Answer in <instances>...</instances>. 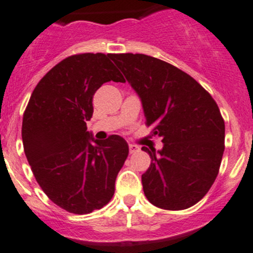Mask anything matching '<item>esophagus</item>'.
Returning a JSON list of instances; mask_svg holds the SVG:
<instances>
[{
    "label": "esophagus",
    "instance_id": "1",
    "mask_svg": "<svg viewBox=\"0 0 253 253\" xmlns=\"http://www.w3.org/2000/svg\"><path fill=\"white\" fill-rule=\"evenodd\" d=\"M129 153L131 154H133V153H135V151H138L139 150V148L137 147V145H134V144H129Z\"/></svg>",
    "mask_w": 253,
    "mask_h": 253
}]
</instances>
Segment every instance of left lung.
<instances>
[{
	"label": "left lung",
	"mask_w": 253,
	"mask_h": 253,
	"mask_svg": "<svg viewBox=\"0 0 253 253\" xmlns=\"http://www.w3.org/2000/svg\"><path fill=\"white\" fill-rule=\"evenodd\" d=\"M142 100L148 126L162 138L161 150H142L150 166L142 174L145 196L171 211L189 209L216 179L224 151V120L199 82L171 64L145 54H111Z\"/></svg>",
	"instance_id": "left-lung-1"
}]
</instances>
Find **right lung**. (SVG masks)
Returning a JSON list of instances; mask_svg holds the SVG:
<instances>
[{"label":"right lung","instance_id":"right-lung-1","mask_svg":"<svg viewBox=\"0 0 253 253\" xmlns=\"http://www.w3.org/2000/svg\"><path fill=\"white\" fill-rule=\"evenodd\" d=\"M111 54L71 55L37 84L23 116L24 151L37 183L55 205L91 213L111 200L128 144L118 134L93 138L86 121L103 84L125 82Z\"/></svg>","mask_w":253,"mask_h":253}]
</instances>
